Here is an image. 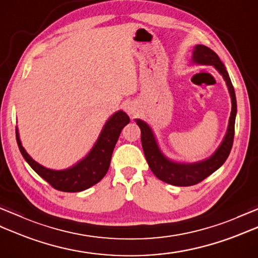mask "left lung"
<instances>
[{
    "label": "left lung",
    "mask_w": 258,
    "mask_h": 258,
    "mask_svg": "<svg viewBox=\"0 0 258 258\" xmlns=\"http://www.w3.org/2000/svg\"><path fill=\"white\" fill-rule=\"evenodd\" d=\"M193 59L196 63L214 65L218 72L223 75L224 80L226 81L229 94H231L232 97V112L231 117H229L227 133L223 143L215 152V154L208 158V160L196 164H178L168 161L162 154L160 149H158L150 126L143 122V120L136 119V124L141 128L142 146H143L144 154L151 171L154 173L158 179L175 186L196 185L201 183L202 180H204L207 176H210L212 173L215 172L217 168H220L224 162L227 160L234 142L235 117H236L237 111L236 96H235L234 86L231 79H229L225 65L223 64L221 58L218 57L215 52L205 45L195 46V50L193 52Z\"/></svg>",
    "instance_id": "obj_1"
}]
</instances>
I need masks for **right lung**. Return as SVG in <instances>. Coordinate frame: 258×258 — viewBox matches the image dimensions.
<instances>
[{"label":"right lung","instance_id":"1","mask_svg":"<svg viewBox=\"0 0 258 258\" xmlns=\"http://www.w3.org/2000/svg\"><path fill=\"white\" fill-rule=\"evenodd\" d=\"M128 123L130 117L125 112L119 111L115 113L104 126L100 138L90 154L83 161L76 164L74 167L65 169V171H53V169L45 168L36 163L22 146L18 128H15V134L21 154L29 163V165L42 178H44L53 188L73 193V191H81L91 187L105 176L108 171L109 163H111L115 144H116L123 127Z\"/></svg>","mask_w":258,"mask_h":258}]
</instances>
